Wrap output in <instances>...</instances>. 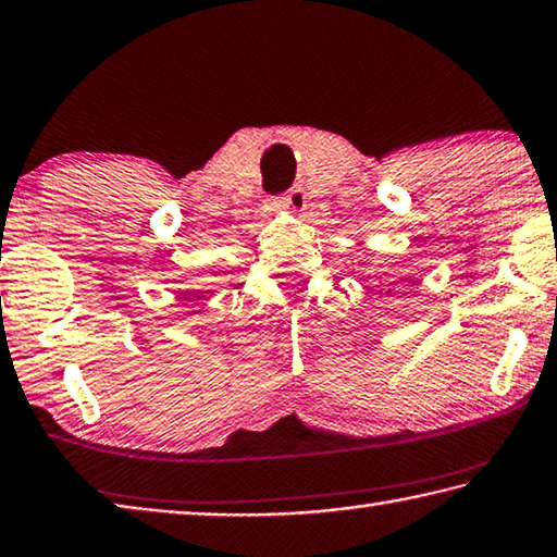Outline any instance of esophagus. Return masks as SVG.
<instances>
[{"label": "esophagus", "mask_w": 557, "mask_h": 557, "mask_svg": "<svg viewBox=\"0 0 557 557\" xmlns=\"http://www.w3.org/2000/svg\"><path fill=\"white\" fill-rule=\"evenodd\" d=\"M280 209H287L289 214H301L307 207V191L301 187H292L285 197L277 199Z\"/></svg>", "instance_id": "esophagus-1"}]
</instances>
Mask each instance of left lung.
<instances>
[{
    "mask_svg": "<svg viewBox=\"0 0 557 557\" xmlns=\"http://www.w3.org/2000/svg\"><path fill=\"white\" fill-rule=\"evenodd\" d=\"M380 295H382V289H380Z\"/></svg>",
    "mask_w": 557,
    "mask_h": 557,
    "instance_id": "8db88e82",
    "label": "left lung"
}]
</instances>
